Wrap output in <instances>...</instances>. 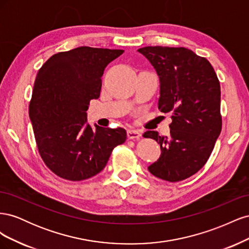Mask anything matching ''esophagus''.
<instances>
[{"mask_svg": "<svg viewBox=\"0 0 249 249\" xmlns=\"http://www.w3.org/2000/svg\"><path fill=\"white\" fill-rule=\"evenodd\" d=\"M126 135H127V138H129V139H139L141 137L140 132H138L137 130H134V129L127 130Z\"/></svg>", "mask_w": 249, "mask_h": 249, "instance_id": "obj_1", "label": "esophagus"}]
</instances>
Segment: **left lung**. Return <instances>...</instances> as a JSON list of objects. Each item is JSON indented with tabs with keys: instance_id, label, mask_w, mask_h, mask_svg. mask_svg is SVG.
<instances>
[{
	"instance_id": "1",
	"label": "left lung",
	"mask_w": 249,
	"mask_h": 249,
	"mask_svg": "<svg viewBox=\"0 0 249 249\" xmlns=\"http://www.w3.org/2000/svg\"><path fill=\"white\" fill-rule=\"evenodd\" d=\"M138 52L159 76L158 107L172 115L168 136L143 134L159 143L162 152L148 170L167 182H179L203 167L220 135V83L208 60L189 49L157 46Z\"/></svg>"
}]
</instances>
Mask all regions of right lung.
I'll list each match as a JSON object with an SVG mask.
<instances>
[{
	"mask_svg": "<svg viewBox=\"0 0 249 249\" xmlns=\"http://www.w3.org/2000/svg\"><path fill=\"white\" fill-rule=\"evenodd\" d=\"M123 50L80 47L53 55L37 72L29 116L39 155L59 178L79 182L101 172L126 139L123 127L87 122L89 102L100 97L102 76Z\"/></svg>",
	"mask_w": 249,
	"mask_h": 249,
	"instance_id": "add662e5",
	"label": "right lung"
}]
</instances>
